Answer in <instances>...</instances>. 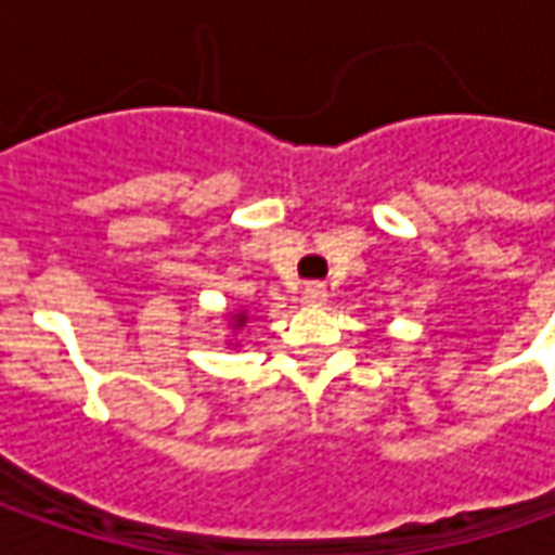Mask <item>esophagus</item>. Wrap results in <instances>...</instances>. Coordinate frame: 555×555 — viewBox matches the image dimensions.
Segmentation results:
<instances>
[{
	"label": "esophagus",
	"mask_w": 555,
	"mask_h": 555,
	"mask_svg": "<svg viewBox=\"0 0 555 555\" xmlns=\"http://www.w3.org/2000/svg\"><path fill=\"white\" fill-rule=\"evenodd\" d=\"M302 302L306 306H327V287L324 284H309L302 289Z\"/></svg>",
	"instance_id": "obj_1"
}]
</instances>
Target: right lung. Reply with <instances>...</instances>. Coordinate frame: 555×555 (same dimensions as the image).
Masks as SVG:
<instances>
[{"mask_svg":"<svg viewBox=\"0 0 555 555\" xmlns=\"http://www.w3.org/2000/svg\"><path fill=\"white\" fill-rule=\"evenodd\" d=\"M224 321H228V331H231V333L244 331V327H246V321H249V311H246V309L228 311V314H224ZM228 346H231V349H237V346H241V343H234V339H228Z\"/></svg>","mask_w":555,"mask_h":555,"instance_id":"add662e5","label":"right lung"}]
</instances>
